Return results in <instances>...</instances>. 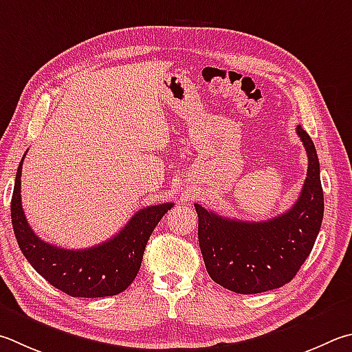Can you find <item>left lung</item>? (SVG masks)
Here are the masks:
<instances>
[{"instance_id":"8db88e82","label":"left lung","mask_w":352,"mask_h":352,"mask_svg":"<svg viewBox=\"0 0 352 352\" xmlns=\"http://www.w3.org/2000/svg\"><path fill=\"white\" fill-rule=\"evenodd\" d=\"M308 154V174L294 206L266 221H241L194 204L198 241L215 283L239 294L277 289L296 277L312 251L323 220L320 163L311 137L297 126Z\"/></svg>"}]
</instances>
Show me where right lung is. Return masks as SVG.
Returning <instances> with one entry per match:
<instances>
[{"label": "right lung", "instance_id": "right-lung-1", "mask_svg": "<svg viewBox=\"0 0 352 352\" xmlns=\"http://www.w3.org/2000/svg\"><path fill=\"white\" fill-rule=\"evenodd\" d=\"M23 155L10 203L12 226L24 257L56 289L72 297L117 296L135 280L144 248L163 215L174 203L140 209L129 223L101 245L87 249H63L43 241L32 231L21 204Z\"/></svg>", "mask_w": 352, "mask_h": 352}]
</instances>
